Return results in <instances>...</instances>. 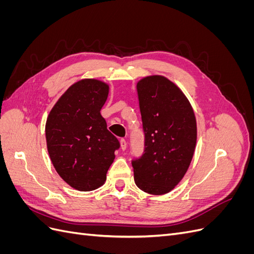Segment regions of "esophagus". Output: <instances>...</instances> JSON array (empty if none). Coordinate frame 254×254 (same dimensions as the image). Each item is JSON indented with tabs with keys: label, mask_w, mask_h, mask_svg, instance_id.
Listing matches in <instances>:
<instances>
[{
	"label": "esophagus",
	"mask_w": 254,
	"mask_h": 254,
	"mask_svg": "<svg viewBox=\"0 0 254 254\" xmlns=\"http://www.w3.org/2000/svg\"><path fill=\"white\" fill-rule=\"evenodd\" d=\"M120 142H121V148H122L123 150H125V149L127 148V142H126V140L122 139Z\"/></svg>",
	"instance_id": "1"
}]
</instances>
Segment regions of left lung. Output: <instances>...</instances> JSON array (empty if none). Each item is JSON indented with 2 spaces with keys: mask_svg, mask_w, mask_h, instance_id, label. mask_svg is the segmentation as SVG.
Instances as JSON below:
<instances>
[{
  "mask_svg": "<svg viewBox=\"0 0 254 254\" xmlns=\"http://www.w3.org/2000/svg\"><path fill=\"white\" fill-rule=\"evenodd\" d=\"M145 133L143 156L132 161L134 182L145 193L163 195L187 174L197 141L196 117L176 83L162 75L136 82Z\"/></svg>",
  "mask_w": 254,
  "mask_h": 254,
  "instance_id": "8db88e82",
  "label": "left lung"
}]
</instances>
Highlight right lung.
Wrapping results in <instances>:
<instances>
[{"label":"right lung","instance_id":"add662e5","mask_svg":"<svg viewBox=\"0 0 254 254\" xmlns=\"http://www.w3.org/2000/svg\"><path fill=\"white\" fill-rule=\"evenodd\" d=\"M108 94L109 84L105 81H76L59 97L45 123L54 167L64 181L80 191L103 186L120 147L101 114Z\"/></svg>","mask_w":254,"mask_h":254}]
</instances>
